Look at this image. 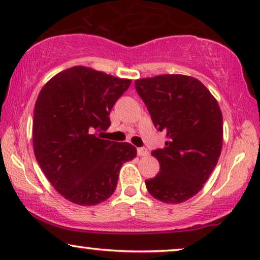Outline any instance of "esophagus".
Listing matches in <instances>:
<instances>
[{
    "mask_svg": "<svg viewBox=\"0 0 260 260\" xmlns=\"http://www.w3.org/2000/svg\"><path fill=\"white\" fill-rule=\"evenodd\" d=\"M138 155H139V156H147V155H148L147 148H145V147H139V148H138Z\"/></svg>",
    "mask_w": 260,
    "mask_h": 260,
    "instance_id": "obj_1",
    "label": "esophagus"
}]
</instances>
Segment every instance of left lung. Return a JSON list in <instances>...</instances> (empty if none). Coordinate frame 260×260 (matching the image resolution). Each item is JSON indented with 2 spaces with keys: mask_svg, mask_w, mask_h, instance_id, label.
Here are the masks:
<instances>
[{
  "mask_svg": "<svg viewBox=\"0 0 260 260\" xmlns=\"http://www.w3.org/2000/svg\"><path fill=\"white\" fill-rule=\"evenodd\" d=\"M135 89L155 128L167 138L165 147L152 152L160 172L145 181L146 187L162 203L186 202L203 188L220 156V107L210 90L192 76L140 79L135 81Z\"/></svg>",
  "mask_w": 260,
  "mask_h": 260,
  "instance_id": "obj_1",
  "label": "left lung"
}]
</instances>
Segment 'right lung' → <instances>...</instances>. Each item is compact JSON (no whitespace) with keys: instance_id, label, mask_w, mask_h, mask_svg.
Returning <instances> with one entry per match:
<instances>
[{"instance_id":"obj_1","label":"right lung","mask_w":260,"mask_h":260,"mask_svg":"<svg viewBox=\"0 0 260 260\" xmlns=\"http://www.w3.org/2000/svg\"><path fill=\"white\" fill-rule=\"evenodd\" d=\"M131 80L75 66L43 86L32 120V146L53 187L69 202L93 206L113 194L122 164L137 156L128 142L100 139Z\"/></svg>"}]
</instances>
